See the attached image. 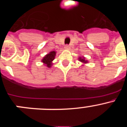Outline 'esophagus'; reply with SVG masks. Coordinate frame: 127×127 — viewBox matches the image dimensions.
<instances>
[{
    "instance_id": "esophagus-1",
    "label": "esophagus",
    "mask_w": 127,
    "mask_h": 127,
    "mask_svg": "<svg viewBox=\"0 0 127 127\" xmlns=\"http://www.w3.org/2000/svg\"><path fill=\"white\" fill-rule=\"evenodd\" d=\"M65 49H67V50H69V48H70V46L69 45H65Z\"/></svg>"
}]
</instances>
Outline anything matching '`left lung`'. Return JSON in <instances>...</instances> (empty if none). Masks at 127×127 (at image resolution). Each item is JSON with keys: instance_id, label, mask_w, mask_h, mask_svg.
<instances>
[{"instance_id": "1", "label": "left lung", "mask_w": 127, "mask_h": 127, "mask_svg": "<svg viewBox=\"0 0 127 127\" xmlns=\"http://www.w3.org/2000/svg\"><path fill=\"white\" fill-rule=\"evenodd\" d=\"M79 60L80 62H81L82 63H84V64H87L88 63V61L85 60V58L84 57H79Z\"/></svg>"}]
</instances>
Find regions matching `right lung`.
I'll return each mask as SVG.
<instances>
[{
	"label": "right lung",
	"mask_w": 127,
	"mask_h": 127,
	"mask_svg": "<svg viewBox=\"0 0 127 127\" xmlns=\"http://www.w3.org/2000/svg\"><path fill=\"white\" fill-rule=\"evenodd\" d=\"M56 55V52L55 51H52L48 54H47L46 55L44 56L42 60V62L44 64H45L47 66V67H51L52 65V62L53 60L55 59V57Z\"/></svg>",
	"instance_id": "obj_1"
}]
</instances>
